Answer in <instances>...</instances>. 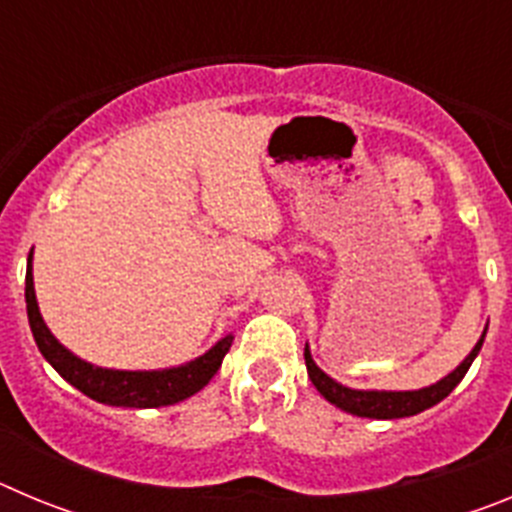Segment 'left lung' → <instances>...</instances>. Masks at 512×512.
<instances>
[{
	"label": "left lung",
	"mask_w": 512,
	"mask_h": 512,
	"mask_svg": "<svg viewBox=\"0 0 512 512\" xmlns=\"http://www.w3.org/2000/svg\"><path fill=\"white\" fill-rule=\"evenodd\" d=\"M487 328L482 330L479 341L474 343V348L467 354V359L456 366L454 372L446 374L443 379H438L436 384H428L423 390H354V387H346V384L336 382L333 377L320 369L315 361H312L310 346L305 343V364H307V377L315 384V390L330 402L341 408L343 413L359 415V418H374V420H395V418H410V415H418L423 410L433 408L443 397H449V392L454 390L456 384L464 379V374L469 372L472 361L477 359L479 348L485 343Z\"/></svg>",
	"instance_id": "obj_1"
}]
</instances>
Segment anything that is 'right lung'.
<instances>
[{"label":"right lung","instance_id":"1","mask_svg":"<svg viewBox=\"0 0 512 512\" xmlns=\"http://www.w3.org/2000/svg\"><path fill=\"white\" fill-rule=\"evenodd\" d=\"M25 302L30 330H33V338L45 361L66 382L74 384L76 390L102 402V405H112V408H164V405H176V402L197 395L215 377L225 354L230 351V343H233V336H225L210 351L187 361V364L148 369V372L146 369H135V372H130V369H107V366L84 361L81 356L71 354L69 348L53 336L51 328L45 325L43 315H40L33 282V251L27 253Z\"/></svg>","mask_w":512,"mask_h":512}]
</instances>
